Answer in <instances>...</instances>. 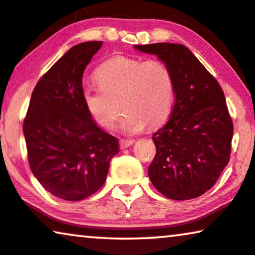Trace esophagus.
Wrapping results in <instances>:
<instances>
[{
	"instance_id": "obj_1",
	"label": "esophagus",
	"mask_w": 255,
	"mask_h": 255,
	"mask_svg": "<svg viewBox=\"0 0 255 255\" xmlns=\"http://www.w3.org/2000/svg\"><path fill=\"white\" fill-rule=\"evenodd\" d=\"M132 143H134V139H130V138H127V139H120V148L121 149H125V148H128V146L132 145Z\"/></svg>"
}]
</instances>
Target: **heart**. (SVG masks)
Returning a JSON list of instances; mask_svg holds the SVG:
<instances>
[{
	"instance_id": "obj_1",
	"label": "heart",
	"mask_w": 255,
	"mask_h": 255,
	"mask_svg": "<svg viewBox=\"0 0 255 255\" xmlns=\"http://www.w3.org/2000/svg\"><path fill=\"white\" fill-rule=\"evenodd\" d=\"M95 78L99 88H85L83 102L100 127L110 129L116 125L121 106L126 113L120 127L128 134L142 131L146 125L158 126L171 113L174 80L163 61L116 56L96 70Z\"/></svg>"
}]
</instances>
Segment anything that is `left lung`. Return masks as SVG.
<instances>
[{
	"mask_svg": "<svg viewBox=\"0 0 255 255\" xmlns=\"http://www.w3.org/2000/svg\"><path fill=\"white\" fill-rule=\"evenodd\" d=\"M170 67L174 104L170 120L152 135L156 156L148 173L172 200H191L216 184L230 160L234 124L224 92L213 75L181 44L135 45Z\"/></svg>",
	"mask_w": 255,
	"mask_h": 255,
	"instance_id": "8db88e82",
	"label": "left lung"
}]
</instances>
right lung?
Masks as SVG:
<instances>
[{"label":"right lung","mask_w":255,"mask_h":255,"mask_svg":"<svg viewBox=\"0 0 255 255\" xmlns=\"http://www.w3.org/2000/svg\"><path fill=\"white\" fill-rule=\"evenodd\" d=\"M103 41L82 42L35 85L24 119L27 159L46 191L67 201L89 198L104 185L118 139L97 126L83 102L82 77Z\"/></svg>","instance_id":"obj_1"}]
</instances>
